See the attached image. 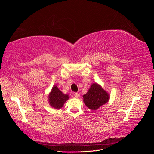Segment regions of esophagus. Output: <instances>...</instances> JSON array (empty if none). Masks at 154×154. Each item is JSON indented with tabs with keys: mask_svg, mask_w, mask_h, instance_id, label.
<instances>
[{
	"mask_svg": "<svg viewBox=\"0 0 154 154\" xmlns=\"http://www.w3.org/2000/svg\"><path fill=\"white\" fill-rule=\"evenodd\" d=\"M74 96H75L76 97H77V98H78V97L80 96V94H79V93H78V92H75V93H74Z\"/></svg>",
	"mask_w": 154,
	"mask_h": 154,
	"instance_id": "obj_1",
	"label": "esophagus"
}]
</instances>
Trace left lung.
<instances>
[{"mask_svg": "<svg viewBox=\"0 0 154 154\" xmlns=\"http://www.w3.org/2000/svg\"><path fill=\"white\" fill-rule=\"evenodd\" d=\"M83 97V102L88 108L96 110L108 102L110 95L99 84L94 83Z\"/></svg>", "mask_w": 154, "mask_h": 154, "instance_id": "8db88e82", "label": "left lung"}]
</instances>
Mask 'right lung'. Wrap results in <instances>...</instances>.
I'll use <instances>...</instances> for the list:
<instances>
[{"mask_svg":"<svg viewBox=\"0 0 154 154\" xmlns=\"http://www.w3.org/2000/svg\"><path fill=\"white\" fill-rule=\"evenodd\" d=\"M69 98L68 94H64L60 91L57 86L54 85L49 94V105L55 109H60L63 106L66 101Z\"/></svg>","mask_w":154,"mask_h":154,"instance_id":"1","label":"right lung"}]
</instances>
